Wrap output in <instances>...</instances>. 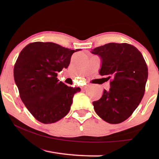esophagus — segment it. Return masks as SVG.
<instances>
[{"label":"esophagus","mask_w":159,"mask_h":159,"mask_svg":"<svg viewBox=\"0 0 159 159\" xmlns=\"http://www.w3.org/2000/svg\"><path fill=\"white\" fill-rule=\"evenodd\" d=\"M86 88H87V85H85V86H82V88H81V89H82V90H85Z\"/></svg>","instance_id":"obj_1"}]
</instances>
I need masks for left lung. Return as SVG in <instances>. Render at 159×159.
<instances>
[{"label":"left lung","instance_id":"1","mask_svg":"<svg viewBox=\"0 0 159 159\" xmlns=\"http://www.w3.org/2000/svg\"><path fill=\"white\" fill-rule=\"evenodd\" d=\"M91 53L101 60L99 74L111 79L110 89L93 102L95 111L110 124L125 121L136 109L145 93L148 66L142 53L127 43H111Z\"/></svg>","mask_w":159,"mask_h":159}]
</instances>
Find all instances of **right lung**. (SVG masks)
<instances>
[{"label":"right lung","mask_w":159,"mask_h":159,"mask_svg":"<svg viewBox=\"0 0 159 159\" xmlns=\"http://www.w3.org/2000/svg\"><path fill=\"white\" fill-rule=\"evenodd\" d=\"M71 50L53 43H30L19 53L14 69L15 83L21 101L37 120L43 124L58 121L70 111L80 88L68 87L57 78L66 69Z\"/></svg>","instance_id":"right-lung-1"}]
</instances>
